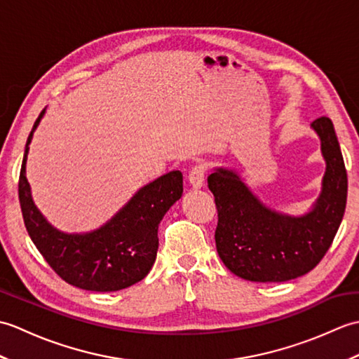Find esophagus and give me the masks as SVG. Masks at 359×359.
I'll use <instances>...</instances> for the list:
<instances>
[{
	"label": "esophagus",
	"instance_id": "esophagus-1",
	"mask_svg": "<svg viewBox=\"0 0 359 359\" xmlns=\"http://www.w3.org/2000/svg\"><path fill=\"white\" fill-rule=\"evenodd\" d=\"M205 172H207V168H205V165H202V163L194 165L191 168V171H189V174H188V180H189V185H191L193 189H199L203 187Z\"/></svg>",
	"mask_w": 359,
	"mask_h": 359
}]
</instances>
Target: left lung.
I'll list each match as a JSON object with an SVG mask.
<instances>
[{
  "instance_id": "8db88e82",
  "label": "left lung",
  "mask_w": 359,
  "mask_h": 359,
  "mask_svg": "<svg viewBox=\"0 0 359 359\" xmlns=\"http://www.w3.org/2000/svg\"><path fill=\"white\" fill-rule=\"evenodd\" d=\"M311 129L325 160L321 194L309 212L290 216L265 205L241 174L216 168L208 188L217 208L216 248L231 273L253 282H285L311 271L330 248L347 202V172L329 117Z\"/></svg>"
}]
</instances>
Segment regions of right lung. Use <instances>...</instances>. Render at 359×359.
Returning <instances> with one entry per match:
<instances>
[{"label": "right lung", "mask_w": 359, "mask_h": 359, "mask_svg": "<svg viewBox=\"0 0 359 359\" xmlns=\"http://www.w3.org/2000/svg\"><path fill=\"white\" fill-rule=\"evenodd\" d=\"M27 137L18 197L30 239L52 270L67 284L90 292H117L134 285L156 262L160 220L184 193V175L170 171L142 187L108 222L88 233H65L36 208L26 177L29 144L44 116Z\"/></svg>", "instance_id": "obj_1"}]
</instances>
